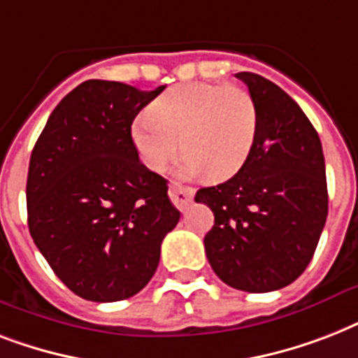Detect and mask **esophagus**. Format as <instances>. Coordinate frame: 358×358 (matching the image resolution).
Returning a JSON list of instances; mask_svg holds the SVG:
<instances>
[{"label":"esophagus","mask_w":358,"mask_h":358,"mask_svg":"<svg viewBox=\"0 0 358 358\" xmlns=\"http://www.w3.org/2000/svg\"><path fill=\"white\" fill-rule=\"evenodd\" d=\"M193 195H195V189L193 187H184L180 184H173L169 187V196L171 201L178 210H184L191 201H193Z\"/></svg>","instance_id":"34e87169"}]
</instances>
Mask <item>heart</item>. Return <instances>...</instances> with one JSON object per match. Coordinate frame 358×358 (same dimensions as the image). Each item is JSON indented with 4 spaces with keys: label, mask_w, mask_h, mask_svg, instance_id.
<instances>
[{
    "label": "heart",
    "mask_w": 358,
    "mask_h": 358,
    "mask_svg": "<svg viewBox=\"0 0 358 358\" xmlns=\"http://www.w3.org/2000/svg\"><path fill=\"white\" fill-rule=\"evenodd\" d=\"M256 129L258 113L249 92L195 81L173 87L154 100L148 115L131 124V139L150 171L162 173L182 145V176L210 173L213 180H227L249 159Z\"/></svg>",
    "instance_id": "obj_1"
}]
</instances>
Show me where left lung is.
I'll use <instances>...</instances> for the list:
<instances>
[{"label": "left lung", "mask_w": 358, "mask_h": 358, "mask_svg": "<svg viewBox=\"0 0 358 358\" xmlns=\"http://www.w3.org/2000/svg\"><path fill=\"white\" fill-rule=\"evenodd\" d=\"M258 113L249 159L230 180L196 191L215 221L204 236L210 266L224 284L250 294L288 286L305 271L327 221L322 141L303 109L273 81L252 72Z\"/></svg>", "instance_id": "left-lung-1"}]
</instances>
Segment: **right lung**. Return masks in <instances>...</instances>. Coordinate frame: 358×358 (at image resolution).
Returning a JSON list of instances; mask_svg holds the SVG:
<instances>
[{
    "label": "right lung",
    "instance_id": "add662e5",
    "mask_svg": "<svg viewBox=\"0 0 358 358\" xmlns=\"http://www.w3.org/2000/svg\"><path fill=\"white\" fill-rule=\"evenodd\" d=\"M163 89L83 81L53 109L31 152V238L64 286L87 301L139 294L180 221L167 180L141 163L131 139L134 119Z\"/></svg>",
    "mask_w": 358,
    "mask_h": 358
}]
</instances>
